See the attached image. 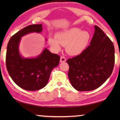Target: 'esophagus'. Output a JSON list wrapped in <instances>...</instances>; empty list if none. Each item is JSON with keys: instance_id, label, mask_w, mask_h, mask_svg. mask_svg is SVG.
Here are the masks:
<instances>
[{"instance_id": "esophagus-1", "label": "esophagus", "mask_w": 120, "mask_h": 120, "mask_svg": "<svg viewBox=\"0 0 120 120\" xmlns=\"http://www.w3.org/2000/svg\"><path fill=\"white\" fill-rule=\"evenodd\" d=\"M66 61V58H65L64 56H60V62H64Z\"/></svg>"}]
</instances>
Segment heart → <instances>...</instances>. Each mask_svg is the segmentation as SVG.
I'll use <instances>...</instances> for the list:
<instances>
[{
	"label": "heart",
	"instance_id": "obj_1",
	"mask_svg": "<svg viewBox=\"0 0 120 120\" xmlns=\"http://www.w3.org/2000/svg\"><path fill=\"white\" fill-rule=\"evenodd\" d=\"M90 33L88 31L81 30L78 27H73L56 34V38L50 37L49 39V44L55 49L58 51L60 45L65 46L66 51L72 56L81 53L89 42Z\"/></svg>",
	"mask_w": 120,
	"mask_h": 120
}]
</instances>
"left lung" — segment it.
<instances>
[{
    "mask_svg": "<svg viewBox=\"0 0 120 120\" xmlns=\"http://www.w3.org/2000/svg\"><path fill=\"white\" fill-rule=\"evenodd\" d=\"M90 45L81 54L67 60L68 77L72 86L79 91L99 87L112 73L115 63L112 42L104 32L94 26Z\"/></svg>",
    "mask_w": 120,
    "mask_h": 120,
    "instance_id": "obj_1",
    "label": "left lung"
}]
</instances>
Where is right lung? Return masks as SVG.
I'll return each mask as SVG.
<instances>
[{"label": "right lung", "instance_id": "right-lung-1", "mask_svg": "<svg viewBox=\"0 0 120 120\" xmlns=\"http://www.w3.org/2000/svg\"><path fill=\"white\" fill-rule=\"evenodd\" d=\"M42 30V24L28 26L12 36L7 46L6 65L8 73L16 85L27 91L44 88L48 82L51 72L60 63V57L46 48L35 58H24L20 55L21 38L30 33H40Z\"/></svg>", "mask_w": 120, "mask_h": 120}]
</instances>
